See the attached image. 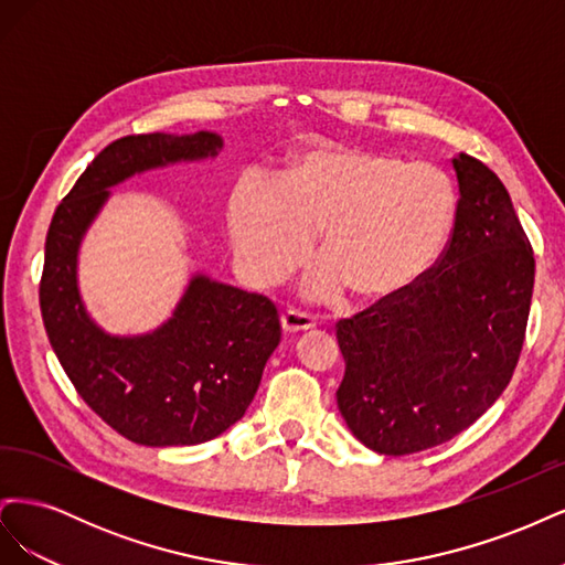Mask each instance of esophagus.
Masks as SVG:
<instances>
[{
  "instance_id": "1",
  "label": "esophagus",
  "mask_w": 565,
  "mask_h": 565,
  "mask_svg": "<svg viewBox=\"0 0 565 565\" xmlns=\"http://www.w3.org/2000/svg\"><path fill=\"white\" fill-rule=\"evenodd\" d=\"M280 320H282V330L287 334H297V332H306V330L316 328V320L301 311H285Z\"/></svg>"
}]
</instances>
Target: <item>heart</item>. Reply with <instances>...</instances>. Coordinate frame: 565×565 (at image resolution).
I'll use <instances>...</instances> for the list:
<instances>
[{
	"label": "heart",
	"instance_id": "1",
	"mask_svg": "<svg viewBox=\"0 0 565 565\" xmlns=\"http://www.w3.org/2000/svg\"><path fill=\"white\" fill-rule=\"evenodd\" d=\"M455 214V185L434 164L365 150H316L278 185H237L228 226L237 264L256 287L292 276L318 233L322 262L306 278V297L332 299L347 287L361 301H384L438 262Z\"/></svg>",
	"mask_w": 565,
	"mask_h": 565
}]
</instances>
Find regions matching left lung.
I'll return each instance as SVG.
<instances>
[{
	"label": "left lung",
	"instance_id": "left-lung-1",
	"mask_svg": "<svg viewBox=\"0 0 565 565\" xmlns=\"http://www.w3.org/2000/svg\"><path fill=\"white\" fill-rule=\"evenodd\" d=\"M452 169L459 202L438 264L337 328L347 363L339 413L380 455L422 452L469 429L502 396L521 355L533 247L483 162L459 152Z\"/></svg>",
	"mask_w": 565,
	"mask_h": 565
}]
</instances>
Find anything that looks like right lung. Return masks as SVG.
<instances>
[{"mask_svg":"<svg viewBox=\"0 0 565 565\" xmlns=\"http://www.w3.org/2000/svg\"><path fill=\"white\" fill-rule=\"evenodd\" d=\"M214 131L125 136L100 150L46 233L40 306L51 347L77 393L139 446H198L243 419L280 344L276 303L193 273L172 316L141 334H110L79 292V249L110 188L181 162L214 160Z\"/></svg>","mask_w":565,"mask_h":565,"instance_id":"right-lung-1","label":"right lung"}]
</instances>
